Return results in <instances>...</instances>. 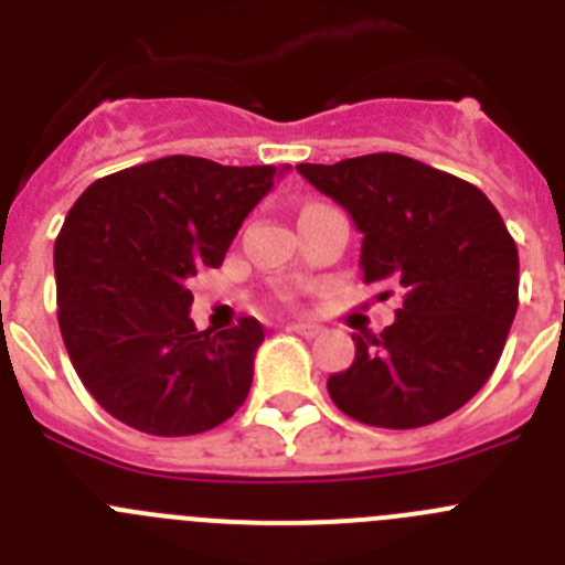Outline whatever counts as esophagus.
Listing matches in <instances>:
<instances>
[{
    "label": "esophagus",
    "mask_w": 565,
    "mask_h": 565,
    "mask_svg": "<svg viewBox=\"0 0 565 565\" xmlns=\"http://www.w3.org/2000/svg\"><path fill=\"white\" fill-rule=\"evenodd\" d=\"M286 331H291V333H299V337H317L319 333V328L317 326H311V322H291V326H286Z\"/></svg>",
    "instance_id": "esophagus-1"
}]
</instances>
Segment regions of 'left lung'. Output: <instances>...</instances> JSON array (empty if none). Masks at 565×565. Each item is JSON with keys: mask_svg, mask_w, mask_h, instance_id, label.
Wrapping results in <instances>:
<instances>
[{"mask_svg": "<svg viewBox=\"0 0 565 565\" xmlns=\"http://www.w3.org/2000/svg\"><path fill=\"white\" fill-rule=\"evenodd\" d=\"M362 232L364 282L402 297L396 322L353 337L356 359L328 379L344 416L413 430L441 422L495 371L518 311V246L487 194L407 154L299 163Z\"/></svg>", "mask_w": 565, "mask_h": 565, "instance_id": "obj_1", "label": "left lung"}]
</instances>
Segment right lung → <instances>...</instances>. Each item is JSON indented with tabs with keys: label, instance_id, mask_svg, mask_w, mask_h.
<instances>
[{
	"label": "right lung",
	"instance_id": "right-lung-1",
	"mask_svg": "<svg viewBox=\"0 0 565 565\" xmlns=\"http://www.w3.org/2000/svg\"><path fill=\"white\" fill-rule=\"evenodd\" d=\"M277 167L169 154L89 183L53 248L58 328L89 396L149 436H198L237 413L263 326L189 319V277L217 268Z\"/></svg>",
	"mask_w": 565,
	"mask_h": 565
}]
</instances>
